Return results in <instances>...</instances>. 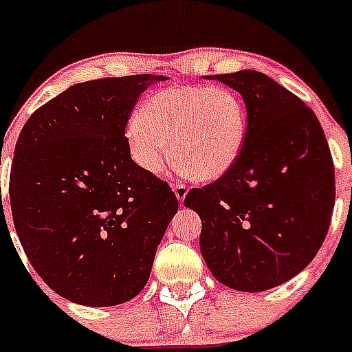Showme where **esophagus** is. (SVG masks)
Instances as JSON below:
<instances>
[{
    "mask_svg": "<svg viewBox=\"0 0 352 352\" xmlns=\"http://www.w3.org/2000/svg\"><path fill=\"white\" fill-rule=\"evenodd\" d=\"M173 192H175V197L179 203H184V199H186L188 195V186L186 184H181V182H177V184H173Z\"/></svg>",
    "mask_w": 352,
    "mask_h": 352,
    "instance_id": "esophagus-1",
    "label": "esophagus"
}]
</instances>
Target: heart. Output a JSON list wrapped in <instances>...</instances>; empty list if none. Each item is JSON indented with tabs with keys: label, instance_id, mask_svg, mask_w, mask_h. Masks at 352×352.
I'll use <instances>...</instances> for the list:
<instances>
[{
	"label": "heart",
	"instance_id": "obj_1",
	"mask_svg": "<svg viewBox=\"0 0 352 352\" xmlns=\"http://www.w3.org/2000/svg\"><path fill=\"white\" fill-rule=\"evenodd\" d=\"M245 138V102L228 87H164L126 122L131 159L153 175L175 155L179 168L195 181L221 179L239 160Z\"/></svg>",
	"mask_w": 352,
	"mask_h": 352
}]
</instances>
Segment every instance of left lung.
Listing matches in <instances>:
<instances>
[{"label":"left lung","mask_w":352,"mask_h":352,"mask_svg":"<svg viewBox=\"0 0 352 352\" xmlns=\"http://www.w3.org/2000/svg\"><path fill=\"white\" fill-rule=\"evenodd\" d=\"M210 78L243 96L245 146L184 206L203 221L199 246L214 278L261 292L298 276L320 250L334 206L333 157L311 107L270 76L245 69Z\"/></svg>","instance_id":"1"}]
</instances>
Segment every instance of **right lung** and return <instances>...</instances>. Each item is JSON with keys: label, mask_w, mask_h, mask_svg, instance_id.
<instances>
[{"label": "right lung", "mask_w": 352, "mask_h": 352, "mask_svg": "<svg viewBox=\"0 0 352 352\" xmlns=\"http://www.w3.org/2000/svg\"><path fill=\"white\" fill-rule=\"evenodd\" d=\"M162 80L76 84L19 133L8 186L14 226L38 276L78 305L135 298L179 210L168 182L135 164L124 137L138 96Z\"/></svg>", "instance_id": "right-lung-1"}]
</instances>
